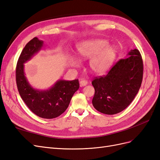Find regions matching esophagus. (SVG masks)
I'll return each mask as SVG.
<instances>
[{"label":"esophagus","mask_w":160,"mask_h":160,"mask_svg":"<svg viewBox=\"0 0 160 160\" xmlns=\"http://www.w3.org/2000/svg\"><path fill=\"white\" fill-rule=\"evenodd\" d=\"M88 81L87 80H85V79H82L79 82V84H80L81 87H84V86L88 85Z\"/></svg>","instance_id":"esophagus-1"}]
</instances>
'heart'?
<instances>
[{
    "label": "heart",
    "mask_w": 160,
    "mask_h": 160,
    "mask_svg": "<svg viewBox=\"0 0 160 160\" xmlns=\"http://www.w3.org/2000/svg\"><path fill=\"white\" fill-rule=\"evenodd\" d=\"M105 39H91L82 42L77 45V52L82 59L89 60L90 69L95 73L103 74L108 71L118 54L114 45H109ZM68 62L72 67H79V61L70 57Z\"/></svg>",
    "instance_id": "1"
}]
</instances>
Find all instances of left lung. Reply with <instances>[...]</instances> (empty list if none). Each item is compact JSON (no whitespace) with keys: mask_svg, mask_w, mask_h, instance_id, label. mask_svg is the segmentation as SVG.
<instances>
[{"mask_svg":"<svg viewBox=\"0 0 160 160\" xmlns=\"http://www.w3.org/2000/svg\"><path fill=\"white\" fill-rule=\"evenodd\" d=\"M108 73L92 81L95 89L92 103L99 112L114 115L127 108L139 90L143 79V61L139 51L130 50Z\"/></svg>","mask_w":160,"mask_h":160,"instance_id":"1","label":"left lung"}]
</instances>
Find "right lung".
I'll return each mask as SVG.
<instances>
[{
  "mask_svg": "<svg viewBox=\"0 0 160 160\" xmlns=\"http://www.w3.org/2000/svg\"><path fill=\"white\" fill-rule=\"evenodd\" d=\"M43 45L42 41L35 37L25 45L17 62L16 81L19 94L32 112L42 118L53 119L65 112L79 83L78 79H59L45 90L33 88L26 77L24 64L37 54Z\"/></svg>",
  "mask_w": 160,
  "mask_h": 160,
  "instance_id": "obj_1",
  "label": "right lung"
}]
</instances>
